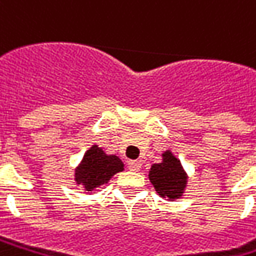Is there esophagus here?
Segmentation results:
<instances>
[{
  "instance_id": "34e87169",
  "label": "esophagus",
  "mask_w": 256,
  "mask_h": 256,
  "mask_svg": "<svg viewBox=\"0 0 256 256\" xmlns=\"http://www.w3.org/2000/svg\"><path fill=\"white\" fill-rule=\"evenodd\" d=\"M128 168L130 170V171H134V172L140 171V168H142V162H140V161H137V160H136V161H128Z\"/></svg>"
}]
</instances>
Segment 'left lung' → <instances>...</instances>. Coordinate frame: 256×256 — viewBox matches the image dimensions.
I'll return each instance as SVG.
<instances>
[{"label":"left lung","mask_w":256,"mask_h":256,"mask_svg":"<svg viewBox=\"0 0 256 256\" xmlns=\"http://www.w3.org/2000/svg\"><path fill=\"white\" fill-rule=\"evenodd\" d=\"M148 179L161 198L172 202L182 198L185 194L188 174L179 158L175 157L171 150H166L162 152L161 162L151 165Z\"/></svg>","instance_id":"1"}]
</instances>
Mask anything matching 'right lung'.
Listing matches in <instances>:
<instances>
[{
    "label": "right lung",
    "instance_id": "obj_1",
    "mask_svg": "<svg viewBox=\"0 0 256 256\" xmlns=\"http://www.w3.org/2000/svg\"><path fill=\"white\" fill-rule=\"evenodd\" d=\"M124 170V164L118 156L106 154L104 148L94 144L86 150L81 162L76 168L74 180L78 186L84 188L88 194L108 184L114 174Z\"/></svg>",
    "mask_w": 256,
    "mask_h": 256
}]
</instances>
